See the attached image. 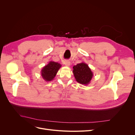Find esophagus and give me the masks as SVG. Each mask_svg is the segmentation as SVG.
<instances>
[{
  "mask_svg": "<svg viewBox=\"0 0 135 135\" xmlns=\"http://www.w3.org/2000/svg\"><path fill=\"white\" fill-rule=\"evenodd\" d=\"M65 65H66V66H67V67H69L70 65V62L69 60H66L65 61Z\"/></svg>",
  "mask_w": 135,
  "mask_h": 135,
  "instance_id": "34e87169",
  "label": "esophagus"
}]
</instances>
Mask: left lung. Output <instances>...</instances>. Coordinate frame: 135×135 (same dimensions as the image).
Instances as JSON below:
<instances>
[{
	"mask_svg": "<svg viewBox=\"0 0 135 135\" xmlns=\"http://www.w3.org/2000/svg\"><path fill=\"white\" fill-rule=\"evenodd\" d=\"M73 73L76 81L81 84L87 85L90 84L94 74L86 63L81 62L73 67Z\"/></svg>",
	"mask_w": 135,
	"mask_h": 135,
	"instance_id": "left-lung-1",
	"label": "left lung"
}]
</instances>
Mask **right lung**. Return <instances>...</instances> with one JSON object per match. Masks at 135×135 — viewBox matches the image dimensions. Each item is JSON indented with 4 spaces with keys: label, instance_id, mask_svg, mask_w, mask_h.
<instances>
[{
    "label": "right lung",
    "instance_id": "add662e5",
    "mask_svg": "<svg viewBox=\"0 0 135 135\" xmlns=\"http://www.w3.org/2000/svg\"><path fill=\"white\" fill-rule=\"evenodd\" d=\"M61 66V64L58 62L50 61L47 65L45 66L41 70L42 78L46 81H52Z\"/></svg>",
    "mask_w": 135,
    "mask_h": 135
}]
</instances>
